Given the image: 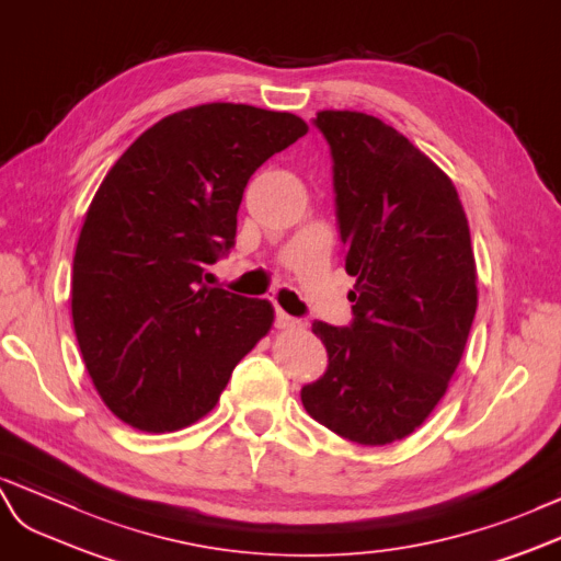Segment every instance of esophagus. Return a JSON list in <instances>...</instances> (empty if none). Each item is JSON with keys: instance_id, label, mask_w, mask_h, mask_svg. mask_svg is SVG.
I'll list each match as a JSON object with an SVG mask.
<instances>
[{"instance_id": "obj_1", "label": "esophagus", "mask_w": 561, "mask_h": 561, "mask_svg": "<svg viewBox=\"0 0 561 561\" xmlns=\"http://www.w3.org/2000/svg\"><path fill=\"white\" fill-rule=\"evenodd\" d=\"M275 327L277 329H300L304 327V322H300L298 318H291V314H286L282 308L275 310Z\"/></svg>"}]
</instances>
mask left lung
Returning a JSON list of instances; mask_svg holds the SVG:
<instances>
[{
  "instance_id": "1",
  "label": "left lung",
  "mask_w": 561,
  "mask_h": 561,
  "mask_svg": "<svg viewBox=\"0 0 561 561\" xmlns=\"http://www.w3.org/2000/svg\"><path fill=\"white\" fill-rule=\"evenodd\" d=\"M332 151L353 322H312L329 365L300 389L341 438L386 445L438 405L477 314V265L455 184L414 144L357 111L312 118Z\"/></svg>"
}]
</instances>
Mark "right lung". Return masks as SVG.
<instances>
[{"label": "right lung", "mask_w": 561, "mask_h": 561, "mask_svg": "<svg viewBox=\"0 0 561 561\" xmlns=\"http://www.w3.org/2000/svg\"><path fill=\"white\" fill-rule=\"evenodd\" d=\"M294 113L204 104L139 135L94 194L70 308L106 408L149 434L208 414L275 320L261 298L206 286L227 255L253 172L304 137Z\"/></svg>", "instance_id": "add662e5"}]
</instances>
